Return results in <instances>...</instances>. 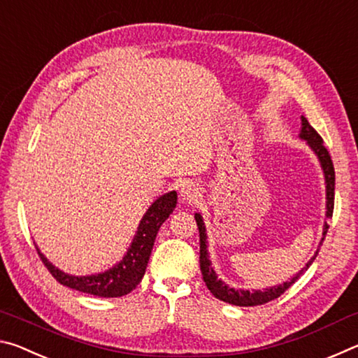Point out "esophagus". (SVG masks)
<instances>
[{
  "label": "esophagus",
  "mask_w": 358,
  "mask_h": 358,
  "mask_svg": "<svg viewBox=\"0 0 358 358\" xmlns=\"http://www.w3.org/2000/svg\"><path fill=\"white\" fill-rule=\"evenodd\" d=\"M180 197L181 201L187 203L197 202V199L201 197V189H199V186L196 183H192V181H186V183L180 187Z\"/></svg>",
  "instance_id": "1"
}]
</instances>
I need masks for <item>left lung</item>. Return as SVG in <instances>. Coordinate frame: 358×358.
<instances>
[{
  "label": "left lung",
  "mask_w": 358,
  "mask_h": 358,
  "mask_svg": "<svg viewBox=\"0 0 358 358\" xmlns=\"http://www.w3.org/2000/svg\"><path fill=\"white\" fill-rule=\"evenodd\" d=\"M299 137L301 141H305L308 147L313 150V153L316 155L320 169L324 172V180H325V217L330 220L333 215V202H335V169H333V162L331 157L329 155V151L324 147V141L316 131H314L313 126L308 123V120L301 115V128H300V134ZM194 217H196L197 227H199V235H201V271L203 276V281L207 284V287L211 294H213L216 299H220L226 303H230V305L235 306H256V305H264V303H268L271 300H275L280 296L281 294L286 292V290L292 286V284L299 280V278L305 273V271L310 268V265L314 262L316 259L319 248L322 246V241L325 238L327 230H329V224L327 221L324 222V229H322V238H320V243L317 246V251L314 252V256L308 260L306 265L299 271V273L294 275L292 278H289V281L278 284V286H271L266 289H235L232 286H229L227 282H224L221 278H217L216 271L211 265L210 260V252H208V240H207V229H205V222L201 213H194Z\"/></svg>",
  "instance_id": "8db88e82"
}]
</instances>
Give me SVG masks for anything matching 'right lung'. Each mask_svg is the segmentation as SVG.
<instances>
[{"label":"right lung","mask_w":358,"mask_h":358,"mask_svg":"<svg viewBox=\"0 0 358 358\" xmlns=\"http://www.w3.org/2000/svg\"><path fill=\"white\" fill-rule=\"evenodd\" d=\"M175 207H177V191L166 192L157 197L142 216L137 232L123 259L110 266V268L99 271V273L85 276L69 275L53 265L41 252L38 246H36V250H38L42 262L45 264L52 276L66 287L76 289L78 292L90 295L104 296V299L128 295L142 281L151 256V250H153L157 230L162 226V222L172 215Z\"/></svg>","instance_id":"obj_1"}]
</instances>
